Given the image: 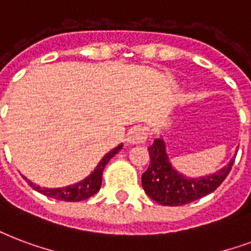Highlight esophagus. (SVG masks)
Returning <instances> with one entry per match:
<instances>
[{
	"instance_id": "1",
	"label": "esophagus",
	"mask_w": 251,
	"mask_h": 251,
	"mask_svg": "<svg viewBox=\"0 0 251 251\" xmlns=\"http://www.w3.org/2000/svg\"><path fill=\"white\" fill-rule=\"evenodd\" d=\"M146 130L143 129V127H141V126H135V127H133V129L129 131L126 141H127L129 145H142V143L146 142Z\"/></svg>"
}]
</instances>
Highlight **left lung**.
<instances>
[{"mask_svg": "<svg viewBox=\"0 0 251 251\" xmlns=\"http://www.w3.org/2000/svg\"><path fill=\"white\" fill-rule=\"evenodd\" d=\"M149 155L150 164L146 172H143L142 187L149 198L167 206L184 205L212 194L225 180L234 163V158H232L215 174L200 177L185 176L172 167L162 137L149 147Z\"/></svg>", "mask_w": 251, "mask_h": 251, "instance_id": "8db88e82", "label": "left lung"}]
</instances>
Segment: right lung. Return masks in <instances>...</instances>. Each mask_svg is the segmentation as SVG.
<instances>
[{
  "instance_id": "add662e5",
  "label": "right lung",
  "mask_w": 251,
  "mask_h": 251,
  "mask_svg": "<svg viewBox=\"0 0 251 251\" xmlns=\"http://www.w3.org/2000/svg\"><path fill=\"white\" fill-rule=\"evenodd\" d=\"M124 145H118L117 147H114L113 150H110L108 154H105L102 156V159L99 162V164L96 166V168L92 171L91 175H88L85 179L77 181L72 185H67V187H62V188H46V187H39V185L34 184L32 181H30L27 177H25L26 181L28 183L32 189H35L36 192L45 195L47 198L56 199V200H63V201H81V200H87L95 194H97L100 191L101 187V179H102V171H104L105 166L109 160L112 159L113 156L117 154L118 151L121 150Z\"/></svg>"
}]
</instances>
